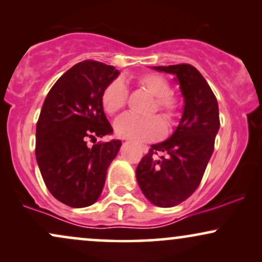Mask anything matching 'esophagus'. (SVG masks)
<instances>
[{"label": "esophagus", "instance_id": "34e87169", "mask_svg": "<svg viewBox=\"0 0 262 262\" xmlns=\"http://www.w3.org/2000/svg\"><path fill=\"white\" fill-rule=\"evenodd\" d=\"M140 149H141V151H143V152H147V150H149V147H147L146 145H141Z\"/></svg>", "mask_w": 262, "mask_h": 262}]
</instances>
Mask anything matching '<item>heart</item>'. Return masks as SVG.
<instances>
[{"mask_svg":"<svg viewBox=\"0 0 262 262\" xmlns=\"http://www.w3.org/2000/svg\"><path fill=\"white\" fill-rule=\"evenodd\" d=\"M141 89L155 96V102L151 112H161L166 121H174L178 116L179 101L172 94L169 81L159 73H144L137 78ZM128 89L122 79L112 80L103 89L101 95V105L108 115H116L127 105ZM116 133L121 138L135 141H152L165 134L166 127L159 116L139 117L135 115H124L115 123Z\"/></svg>","mask_w":262,"mask_h":262,"instance_id":"1","label":"heart"}]
</instances>
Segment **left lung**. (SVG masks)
<instances>
[{
    "instance_id": "1",
    "label": "left lung",
    "mask_w": 262,
    "mask_h": 262,
    "mask_svg": "<svg viewBox=\"0 0 262 262\" xmlns=\"http://www.w3.org/2000/svg\"><path fill=\"white\" fill-rule=\"evenodd\" d=\"M174 74L184 96V111L169 139L151 145L137 167L145 196L160 207L187 200L199 187L220 128L219 103L210 85L188 63L154 67Z\"/></svg>"
}]
</instances>
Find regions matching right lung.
Listing matches in <instances>:
<instances>
[{"label":"right lung","instance_id":"obj_1","mask_svg":"<svg viewBox=\"0 0 262 262\" xmlns=\"http://www.w3.org/2000/svg\"><path fill=\"white\" fill-rule=\"evenodd\" d=\"M113 66L86 59L53 84L36 123L35 155L47 189L61 203L85 207L99 199L121 140L88 146L112 133L101 95L117 78Z\"/></svg>","mask_w":262,"mask_h":262}]
</instances>
